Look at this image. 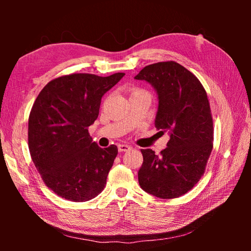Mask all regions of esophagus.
<instances>
[{
	"mask_svg": "<svg viewBox=\"0 0 251 251\" xmlns=\"http://www.w3.org/2000/svg\"><path fill=\"white\" fill-rule=\"evenodd\" d=\"M117 149H119L120 152H126V151H129L131 148L128 145H119Z\"/></svg>",
	"mask_w": 251,
	"mask_h": 251,
	"instance_id": "esophagus-1",
	"label": "esophagus"
}]
</instances>
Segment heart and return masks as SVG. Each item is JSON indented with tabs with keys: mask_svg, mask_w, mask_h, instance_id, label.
I'll return each instance as SVG.
<instances>
[{
	"mask_svg": "<svg viewBox=\"0 0 251 251\" xmlns=\"http://www.w3.org/2000/svg\"><path fill=\"white\" fill-rule=\"evenodd\" d=\"M138 93H143V92H142V90H138V89H135L134 92H132V95H134V94H138Z\"/></svg>",
	"mask_w": 251,
	"mask_h": 251,
	"instance_id": "obj_1",
	"label": "heart"
}]
</instances>
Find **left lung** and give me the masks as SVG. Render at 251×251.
I'll list each match as a JSON object with an SVG mask.
<instances>
[{"mask_svg":"<svg viewBox=\"0 0 251 251\" xmlns=\"http://www.w3.org/2000/svg\"><path fill=\"white\" fill-rule=\"evenodd\" d=\"M156 92L155 127L167 132V148L155 155L141 150L138 180L143 191L159 199L185 194L199 182L212 150L214 127L209 101L193 73L175 61L147 66L135 76Z\"/></svg>","mask_w":251,"mask_h":251,"instance_id":"left-lung-1","label":"left lung"}]
</instances>
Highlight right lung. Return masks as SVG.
Wrapping results in <instances>:
<instances>
[{"label":"right lung","instance_id":"right-lung-1","mask_svg":"<svg viewBox=\"0 0 251 251\" xmlns=\"http://www.w3.org/2000/svg\"><path fill=\"white\" fill-rule=\"evenodd\" d=\"M124 75L70 74L52 79L35 99L29 150L42 179L58 196L87 201L104 189L117 147L100 148L88 127L97 120L102 96Z\"/></svg>","mask_w":251,"mask_h":251}]
</instances>
